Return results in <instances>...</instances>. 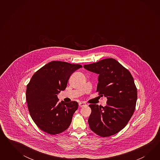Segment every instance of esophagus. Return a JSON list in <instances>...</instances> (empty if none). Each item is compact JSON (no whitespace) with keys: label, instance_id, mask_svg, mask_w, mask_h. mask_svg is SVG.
Wrapping results in <instances>:
<instances>
[{"label":"esophagus","instance_id":"esophagus-1","mask_svg":"<svg viewBox=\"0 0 160 160\" xmlns=\"http://www.w3.org/2000/svg\"><path fill=\"white\" fill-rule=\"evenodd\" d=\"M78 105H79V106L80 107H82L87 106V104L85 102H81L78 103Z\"/></svg>","mask_w":160,"mask_h":160}]
</instances>
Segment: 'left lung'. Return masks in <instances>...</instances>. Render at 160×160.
Instances as JSON below:
<instances>
[{"mask_svg": "<svg viewBox=\"0 0 160 160\" xmlns=\"http://www.w3.org/2000/svg\"><path fill=\"white\" fill-rule=\"evenodd\" d=\"M87 70L99 74L97 92L107 98L105 107L90 104L92 113L88 122L98 136H112L123 129L132 116L137 90L130 72L112 58L84 65Z\"/></svg>", "mask_w": 160, "mask_h": 160, "instance_id": "left-lung-1", "label": "left lung"}]
</instances>
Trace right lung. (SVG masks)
<instances>
[{"label":"right lung","instance_id":"obj_1","mask_svg":"<svg viewBox=\"0 0 160 160\" xmlns=\"http://www.w3.org/2000/svg\"><path fill=\"white\" fill-rule=\"evenodd\" d=\"M81 68L78 64L53 61L31 78L27 86L26 102L30 116L41 130L55 135L70 125L78 102H58L57 94L65 90L70 76Z\"/></svg>","mask_w":160,"mask_h":160}]
</instances>
